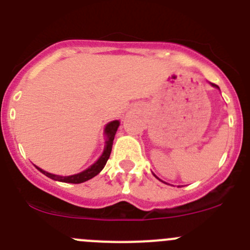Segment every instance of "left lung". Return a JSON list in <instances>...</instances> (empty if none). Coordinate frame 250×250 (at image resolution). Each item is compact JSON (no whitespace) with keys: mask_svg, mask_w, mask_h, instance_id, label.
<instances>
[{"mask_svg":"<svg viewBox=\"0 0 250 250\" xmlns=\"http://www.w3.org/2000/svg\"><path fill=\"white\" fill-rule=\"evenodd\" d=\"M211 85H212V86H214V87H217V88H218V86H217V85H214V83H211Z\"/></svg>","mask_w":250,"mask_h":250,"instance_id":"1","label":"left lung"}]
</instances>
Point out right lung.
Segmentation results:
<instances>
[{"mask_svg":"<svg viewBox=\"0 0 250 250\" xmlns=\"http://www.w3.org/2000/svg\"><path fill=\"white\" fill-rule=\"evenodd\" d=\"M118 127H120V121H112V122H109L108 125H106V128H104V134H106L107 139H106V146H104V153H102V155L99 158V160H97L96 163H93L90 167H87V169L83 170V171L79 172V174L70 175V176H59V175H54V174H50V172L48 171H44V170H42L41 167H36L39 170V171L43 172L45 176L53 179V180H58V181H62V183H70V184L85 183V181L92 179L93 176H96V175L104 169V165H106L107 160H108L109 155H111L112 144H113V139H114V136H116V132H117Z\"/></svg>","mask_w":250,"mask_h":250,"instance_id":"add662e5","label":"right lung"}]
</instances>
